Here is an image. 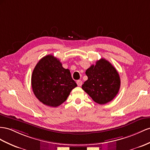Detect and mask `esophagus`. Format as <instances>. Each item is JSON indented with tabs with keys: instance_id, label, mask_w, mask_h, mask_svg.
Masks as SVG:
<instances>
[{
	"instance_id": "34e87169",
	"label": "esophagus",
	"mask_w": 150,
	"mask_h": 150,
	"mask_svg": "<svg viewBox=\"0 0 150 150\" xmlns=\"http://www.w3.org/2000/svg\"><path fill=\"white\" fill-rule=\"evenodd\" d=\"M76 83H77L78 86H81L82 85V80H77V81H76Z\"/></svg>"
}]
</instances>
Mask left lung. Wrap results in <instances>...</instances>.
Segmentation results:
<instances>
[{
    "label": "left lung",
    "mask_w": 150,
    "mask_h": 150,
    "mask_svg": "<svg viewBox=\"0 0 150 150\" xmlns=\"http://www.w3.org/2000/svg\"><path fill=\"white\" fill-rule=\"evenodd\" d=\"M88 79L82 86L93 101L104 105L113 100L120 87V79L115 68L101 58L86 71Z\"/></svg>",
    "instance_id": "1"
}]
</instances>
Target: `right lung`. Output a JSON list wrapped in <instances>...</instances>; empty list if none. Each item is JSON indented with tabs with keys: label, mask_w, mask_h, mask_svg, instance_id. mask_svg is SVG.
<instances>
[{
	"label": "right lung",
	"mask_w": 150,
	"mask_h": 150,
	"mask_svg": "<svg viewBox=\"0 0 150 150\" xmlns=\"http://www.w3.org/2000/svg\"><path fill=\"white\" fill-rule=\"evenodd\" d=\"M31 82L36 98L51 107L61 105L77 86L70 70L64 68L60 61L51 54L38 61L33 71Z\"/></svg>",
	"instance_id": "right-lung-1"
}]
</instances>
